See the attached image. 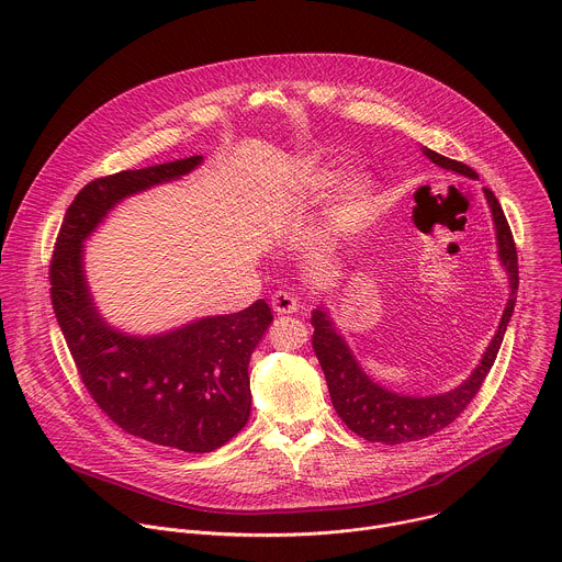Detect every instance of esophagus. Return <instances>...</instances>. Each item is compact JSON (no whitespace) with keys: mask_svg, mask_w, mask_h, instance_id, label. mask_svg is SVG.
Returning <instances> with one entry per match:
<instances>
[{"mask_svg":"<svg viewBox=\"0 0 562 562\" xmlns=\"http://www.w3.org/2000/svg\"><path fill=\"white\" fill-rule=\"evenodd\" d=\"M271 306L278 315H286V313L297 311V297L291 291H276L271 295Z\"/></svg>","mask_w":562,"mask_h":562,"instance_id":"esophagus-1","label":"esophagus"}]
</instances>
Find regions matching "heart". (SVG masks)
<instances>
[{"mask_svg": "<svg viewBox=\"0 0 562 562\" xmlns=\"http://www.w3.org/2000/svg\"><path fill=\"white\" fill-rule=\"evenodd\" d=\"M336 184V173L331 171H313V173H304L300 180V191L306 198H319L325 195L331 187ZM371 193V180L362 173L353 176L347 180L338 209H336V217L334 224L338 231H347L351 224H356V220L360 217L362 209H364V200Z\"/></svg>", "mask_w": 562, "mask_h": 562, "instance_id": "b5f03b06", "label": "heart"}]
</instances>
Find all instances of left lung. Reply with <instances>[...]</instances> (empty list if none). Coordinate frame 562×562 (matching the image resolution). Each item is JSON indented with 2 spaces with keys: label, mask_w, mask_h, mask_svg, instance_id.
I'll use <instances>...</instances> for the list:
<instances>
[{
  "label": "left lung",
  "mask_w": 562,
  "mask_h": 562,
  "mask_svg": "<svg viewBox=\"0 0 562 562\" xmlns=\"http://www.w3.org/2000/svg\"><path fill=\"white\" fill-rule=\"evenodd\" d=\"M423 153L440 169L453 171L469 180H477V173L467 165L456 162V159H449L427 146H423ZM485 198L494 215L498 258L507 271L512 291H509V300L503 311L496 336L492 338L483 358H480L477 367L471 371V375L462 384H458L447 393L425 395V397L389 391L386 386H380L375 380H371L362 371L347 340L338 334V327L334 325L327 306H317L311 315V325H313L311 345L319 360V367L325 371L334 409L353 434H358L369 442L400 445V442L427 438L445 429L464 412V407L471 403L473 395L480 391V386H483L490 369L494 367V360L498 356V349L503 345L507 325L516 306L518 256H516L514 235L501 202L490 189H485Z\"/></svg>",
  "instance_id": "8db88e82"
}]
</instances>
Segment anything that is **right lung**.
Masks as SVG:
<instances>
[{"label": "right lung", "mask_w": 562, "mask_h": 562, "mask_svg": "<svg viewBox=\"0 0 562 562\" xmlns=\"http://www.w3.org/2000/svg\"><path fill=\"white\" fill-rule=\"evenodd\" d=\"M202 155L89 182L70 202L50 260V300L75 367L100 409L126 434L189 453L226 445L251 414L249 360L273 323L265 300L155 336L100 315L85 273V239L124 198L173 182Z\"/></svg>", "instance_id": "add662e5"}]
</instances>
